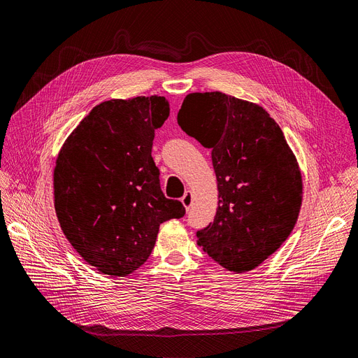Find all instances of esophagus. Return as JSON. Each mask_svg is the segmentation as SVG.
<instances>
[{
  "label": "esophagus",
  "mask_w": 358,
  "mask_h": 358,
  "mask_svg": "<svg viewBox=\"0 0 358 358\" xmlns=\"http://www.w3.org/2000/svg\"><path fill=\"white\" fill-rule=\"evenodd\" d=\"M180 201H182V204H183L185 210L188 211V210H189V207L192 206V192H191V191H187V192H185V195L182 196Z\"/></svg>",
  "instance_id": "esophagus-1"
}]
</instances>
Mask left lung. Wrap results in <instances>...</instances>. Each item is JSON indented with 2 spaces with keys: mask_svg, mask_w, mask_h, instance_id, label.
Masks as SVG:
<instances>
[{
  "mask_svg": "<svg viewBox=\"0 0 358 358\" xmlns=\"http://www.w3.org/2000/svg\"><path fill=\"white\" fill-rule=\"evenodd\" d=\"M182 131L211 148L219 204L196 244L226 270L245 273L280 248L303 204V176L279 124L260 106L223 92H192Z\"/></svg>",
  "mask_w": 358,
  "mask_h": 358,
  "instance_id": "obj_1",
  "label": "left lung"
}]
</instances>
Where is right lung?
<instances>
[{"instance_id": "obj_1", "label": "right lung", "mask_w": 358, "mask_h": 358, "mask_svg": "<svg viewBox=\"0 0 358 358\" xmlns=\"http://www.w3.org/2000/svg\"><path fill=\"white\" fill-rule=\"evenodd\" d=\"M169 114V99L159 95L108 99L57 155V219L71 247L104 275H131L147 262L160 224L185 214L180 201L162 192L151 157L154 132Z\"/></svg>"}]
</instances>
